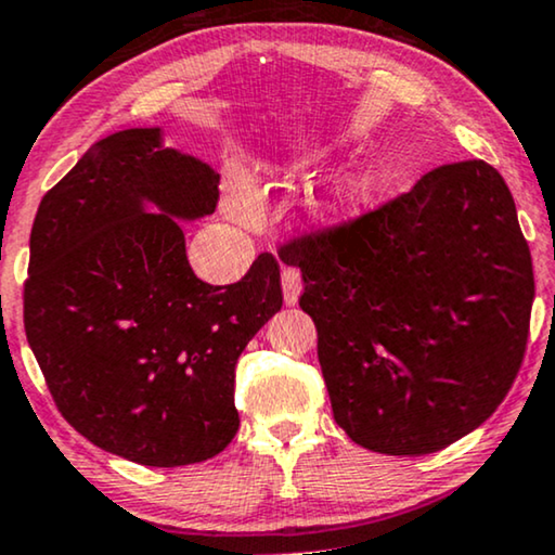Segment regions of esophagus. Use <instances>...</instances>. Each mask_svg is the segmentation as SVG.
I'll list each match as a JSON object with an SVG mask.
<instances>
[{"label":"esophagus","instance_id":"obj_1","mask_svg":"<svg viewBox=\"0 0 555 555\" xmlns=\"http://www.w3.org/2000/svg\"><path fill=\"white\" fill-rule=\"evenodd\" d=\"M281 288H284V304L286 307H294L299 301L301 294V274L292 267H284L281 271Z\"/></svg>","mask_w":555,"mask_h":555}]
</instances>
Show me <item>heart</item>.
<instances>
[{"label":"heart","instance_id":"obj_1","mask_svg":"<svg viewBox=\"0 0 555 555\" xmlns=\"http://www.w3.org/2000/svg\"><path fill=\"white\" fill-rule=\"evenodd\" d=\"M366 198H370V181L366 178H349V181L339 183L337 189L330 193V198L322 201L317 206V214L326 223H339L347 221V218L357 216L359 210L364 208ZM225 208L233 218L244 223H256L259 221L261 206L259 196H256V189L248 183V178L236 173L231 178L229 196H225Z\"/></svg>","mask_w":555,"mask_h":555}]
</instances>
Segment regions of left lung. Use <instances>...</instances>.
I'll return each mask as SVG.
<instances>
[{"label":"left lung","instance_id":"1","mask_svg":"<svg viewBox=\"0 0 555 555\" xmlns=\"http://www.w3.org/2000/svg\"><path fill=\"white\" fill-rule=\"evenodd\" d=\"M279 256L301 269L334 420L357 444L427 455L505 400L535 284L508 185L486 160L435 168Z\"/></svg>","mask_w":555,"mask_h":555}]
</instances>
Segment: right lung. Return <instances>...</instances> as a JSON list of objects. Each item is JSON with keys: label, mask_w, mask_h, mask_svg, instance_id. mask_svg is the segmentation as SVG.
<instances>
[{"label": "right lung", "mask_w": 555, "mask_h": 555, "mask_svg": "<svg viewBox=\"0 0 555 555\" xmlns=\"http://www.w3.org/2000/svg\"><path fill=\"white\" fill-rule=\"evenodd\" d=\"M216 203L208 163L163 145L160 128H130L92 145L37 208L27 341L62 417L132 463H203L233 440L236 362L284 304L271 254L229 286L193 274L178 221Z\"/></svg>", "instance_id": "obj_1"}]
</instances>
